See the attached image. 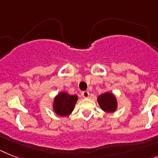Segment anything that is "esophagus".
<instances>
[{"instance_id": "esophagus-1", "label": "esophagus", "mask_w": 158, "mask_h": 158, "mask_svg": "<svg viewBox=\"0 0 158 158\" xmlns=\"http://www.w3.org/2000/svg\"><path fill=\"white\" fill-rule=\"evenodd\" d=\"M82 96H83V98H87L89 97V92L87 91V90H85V91H83L82 92Z\"/></svg>"}]
</instances>
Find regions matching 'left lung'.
Returning a JSON list of instances; mask_svg holds the SVG:
<instances>
[{
  "label": "left lung",
  "instance_id": "1",
  "mask_svg": "<svg viewBox=\"0 0 158 158\" xmlns=\"http://www.w3.org/2000/svg\"><path fill=\"white\" fill-rule=\"evenodd\" d=\"M98 102L101 109L107 113L114 112L118 107L117 99L114 94L110 92H106L98 97Z\"/></svg>",
  "mask_w": 158,
  "mask_h": 158
}]
</instances>
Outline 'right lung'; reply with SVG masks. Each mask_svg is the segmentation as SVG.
<instances>
[{
  "instance_id": "obj_1",
  "label": "right lung",
  "mask_w": 158,
  "mask_h": 158,
  "mask_svg": "<svg viewBox=\"0 0 158 158\" xmlns=\"http://www.w3.org/2000/svg\"><path fill=\"white\" fill-rule=\"evenodd\" d=\"M78 100L76 94L71 95L67 92H60L55 97L53 110L60 116H68L73 111L75 105Z\"/></svg>"
}]
</instances>
